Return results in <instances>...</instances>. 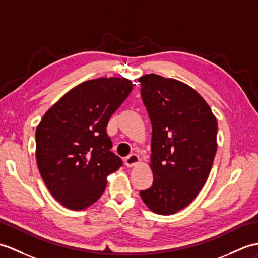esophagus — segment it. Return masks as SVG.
<instances>
[{
  "instance_id": "34e87169",
  "label": "esophagus",
  "mask_w": 258,
  "mask_h": 258,
  "mask_svg": "<svg viewBox=\"0 0 258 258\" xmlns=\"http://www.w3.org/2000/svg\"><path fill=\"white\" fill-rule=\"evenodd\" d=\"M124 161H125V165H126V167H134L140 163V157L137 156L136 154H132V155H130V156L125 158Z\"/></svg>"
}]
</instances>
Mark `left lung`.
I'll use <instances>...</instances> for the list:
<instances>
[{
    "label": "left lung",
    "mask_w": 258,
    "mask_h": 258,
    "mask_svg": "<svg viewBox=\"0 0 258 258\" xmlns=\"http://www.w3.org/2000/svg\"><path fill=\"white\" fill-rule=\"evenodd\" d=\"M141 93L152 122V187L141 191L155 213L182 210L200 192L217 153V118L201 95L185 83L151 74Z\"/></svg>",
    "instance_id": "8db88e82"
}]
</instances>
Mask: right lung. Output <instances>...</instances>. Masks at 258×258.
<instances>
[{
  "label": "right lung",
  "mask_w": 258,
  "mask_h": 258,
  "mask_svg": "<svg viewBox=\"0 0 258 258\" xmlns=\"http://www.w3.org/2000/svg\"><path fill=\"white\" fill-rule=\"evenodd\" d=\"M133 89L126 78L80 83L53 104L36 128V159L55 199L71 210L97 201L106 177L123 165L111 152L109 119Z\"/></svg>",
  "instance_id": "1"
}]
</instances>
